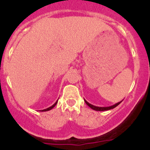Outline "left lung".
Returning <instances> with one entry per match:
<instances>
[{"instance_id": "1", "label": "left lung", "mask_w": 150, "mask_h": 150, "mask_svg": "<svg viewBox=\"0 0 150 150\" xmlns=\"http://www.w3.org/2000/svg\"><path fill=\"white\" fill-rule=\"evenodd\" d=\"M85 102H86V104H87V105L88 106V107H90V108H91L92 110H96V111H104V110H111V109H113V108H115L116 107H117L119 104L121 103L122 101L120 102H118V103H116V104H115L114 105H112V106H110V107H96V106H94L92 105V104H89L88 101H86V100H85Z\"/></svg>"}]
</instances>
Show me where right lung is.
Wrapping results in <instances>:
<instances>
[{"instance_id": "right-lung-1", "label": "right lung", "mask_w": 150, "mask_h": 150, "mask_svg": "<svg viewBox=\"0 0 150 150\" xmlns=\"http://www.w3.org/2000/svg\"><path fill=\"white\" fill-rule=\"evenodd\" d=\"M57 103H58V100H57V101L55 102V104H54L53 105H52V106H51V107H48V108H46V109L42 110H40V111H41V112H45V111H49V110H52V108H53V107H55V105H56V104H57Z\"/></svg>"}]
</instances>
